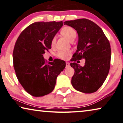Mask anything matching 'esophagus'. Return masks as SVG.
Instances as JSON below:
<instances>
[{"label": "esophagus", "instance_id": "esophagus-1", "mask_svg": "<svg viewBox=\"0 0 123 123\" xmlns=\"http://www.w3.org/2000/svg\"><path fill=\"white\" fill-rule=\"evenodd\" d=\"M66 67H68L70 66V63H69L68 62H66Z\"/></svg>", "mask_w": 123, "mask_h": 123}]
</instances>
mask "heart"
Masks as SVG:
<instances>
[{"instance_id":"b5f03b06","label":"heart","mask_w":123,"mask_h":123,"mask_svg":"<svg viewBox=\"0 0 123 123\" xmlns=\"http://www.w3.org/2000/svg\"><path fill=\"white\" fill-rule=\"evenodd\" d=\"M61 34L62 36L65 37L66 38H67L69 41H72L75 39L76 37V31L73 28L65 26L61 29ZM56 42V37H54L52 41V44L53 45ZM71 55L70 51H60L58 52L57 56L58 57L62 60H66L68 57V56Z\"/></svg>"}]
</instances>
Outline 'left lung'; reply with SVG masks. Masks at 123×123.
Listing matches in <instances>:
<instances>
[{"label":"left lung","instance_id":"1","mask_svg":"<svg viewBox=\"0 0 123 123\" xmlns=\"http://www.w3.org/2000/svg\"><path fill=\"white\" fill-rule=\"evenodd\" d=\"M64 25L71 27L78 34L77 50L71 61L75 70L71 84L80 92H95L106 79L110 67L111 48L108 39L100 28L87 19L68 20ZM86 60L84 67L75 62Z\"/></svg>","mask_w":123,"mask_h":123}]
</instances>
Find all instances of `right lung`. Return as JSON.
Masks as SVG:
<instances>
[{"instance_id":"add662e5","label":"right lung","mask_w":123,"mask_h":123,"mask_svg":"<svg viewBox=\"0 0 123 123\" xmlns=\"http://www.w3.org/2000/svg\"><path fill=\"white\" fill-rule=\"evenodd\" d=\"M63 22L32 23L17 39L13 53V65L19 82L31 95L43 96L51 93L56 79L66 67L63 60L46 64L43 55L51 48L52 41Z\"/></svg>"}]
</instances>
